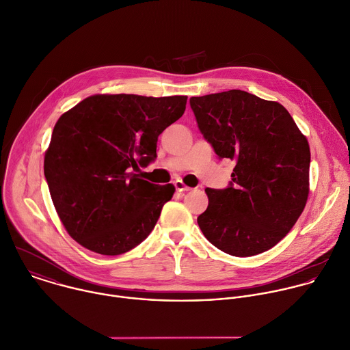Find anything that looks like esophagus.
Returning a JSON list of instances; mask_svg holds the SVG:
<instances>
[{
	"instance_id": "obj_1",
	"label": "esophagus",
	"mask_w": 350,
	"mask_h": 350,
	"mask_svg": "<svg viewBox=\"0 0 350 350\" xmlns=\"http://www.w3.org/2000/svg\"><path fill=\"white\" fill-rule=\"evenodd\" d=\"M174 187H176V189H177L178 192H187V191L191 189V188L187 187L181 180H176V181H174Z\"/></svg>"
}]
</instances>
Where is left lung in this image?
I'll return each mask as SVG.
<instances>
[{
	"label": "left lung",
	"mask_w": 350,
	"mask_h": 350,
	"mask_svg": "<svg viewBox=\"0 0 350 350\" xmlns=\"http://www.w3.org/2000/svg\"><path fill=\"white\" fill-rule=\"evenodd\" d=\"M215 154L236 161L225 189L207 188L198 217L204 237L233 256H254L278 244L301 215L310 192L311 152L289 111L241 90L189 99Z\"/></svg>",
	"instance_id": "1"
}]
</instances>
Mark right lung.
Listing matches in <instances>:
<instances>
[{
  "mask_svg": "<svg viewBox=\"0 0 350 350\" xmlns=\"http://www.w3.org/2000/svg\"><path fill=\"white\" fill-rule=\"evenodd\" d=\"M187 96L92 95L64 113L44 154V177L69 236L100 255H121L154 229L174 185L135 172L157 158L158 136Z\"/></svg>",
  "mask_w": 350,
  "mask_h": 350,
  "instance_id": "right-lung-1",
  "label": "right lung"
}]
</instances>
